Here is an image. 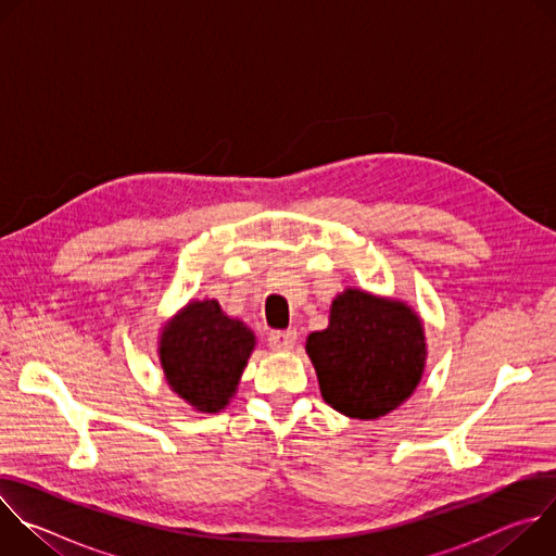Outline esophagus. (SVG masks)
<instances>
[{"label":"esophagus","instance_id":"1","mask_svg":"<svg viewBox=\"0 0 556 556\" xmlns=\"http://www.w3.org/2000/svg\"><path fill=\"white\" fill-rule=\"evenodd\" d=\"M296 343V330H277L268 334V345L277 352H288Z\"/></svg>","mask_w":556,"mask_h":556}]
</instances>
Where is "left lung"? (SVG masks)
<instances>
[{
	"label": "left lung",
	"mask_w": 556,
	"mask_h": 556,
	"mask_svg": "<svg viewBox=\"0 0 556 556\" xmlns=\"http://www.w3.org/2000/svg\"><path fill=\"white\" fill-rule=\"evenodd\" d=\"M305 352L332 409L376 420L418 387L427 343L420 316L407 303L348 288L332 301L330 326L307 337Z\"/></svg>",
	"instance_id": "left-lung-1"
}]
</instances>
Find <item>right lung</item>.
<instances>
[{"label":"right lung","mask_w":556,"mask_h":556,"mask_svg":"<svg viewBox=\"0 0 556 556\" xmlns=\"http://www.w3.org/2000/svg\"><path fill=\"white\" fill-rule=\"evenodd\" d=\"M255 350V334L228 319L215 299L191 301L163 328L161 365L165 378L195 412H222Z\"/></svg>","instance_id":"right-lung-1"}]
</instances>
